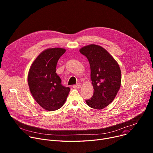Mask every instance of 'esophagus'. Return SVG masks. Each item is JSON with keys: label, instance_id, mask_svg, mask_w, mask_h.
Instances as JSON below:
<instances>
[{"label": "esophagus", "instance_id": "1", "mask_svg": "<svg viewBox=\"0 0 153 153\" xmlns=\"http://www.w3.org/2000/svg\"><path fill=\"white\" fill-rule=\"evenodd\" d=\"M73 88H74V89H79V88H81V85H73Z\"/></svg>", "mask_w": 153, "mask_h": 153}]
</instances>
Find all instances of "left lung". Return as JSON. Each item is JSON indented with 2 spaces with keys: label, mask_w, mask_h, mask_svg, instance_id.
Segmentation results:
<instances>
[{
  "label": "left lung",
  "mask_w": 153,
  "mask_h": 153,
  "mask_svg": "<svg viewBox=\"0 0 153 153\" xmlns=\"http://www.w3.org/2000/svg\"><path fill=\"white\" fill-rule=\"evenodd\" d=\"M80 53L88 59L93 86V97L86 104L96 110H102L115 99L121 85V71L113 57L104 48L91 44L82 47Z\"/></svg>",
  "instance_id": "8db88e82"
}]
</instances>
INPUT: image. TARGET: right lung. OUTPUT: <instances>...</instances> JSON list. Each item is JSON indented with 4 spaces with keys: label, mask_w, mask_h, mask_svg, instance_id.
<instances>
[{
    "label": "right lung",
    "mask_w": 153,
    "mask_h": 153,
    "mask_svg": "<svg viewBox=\"0 0 153 153\" xmlns=\"http://www.w3.org/2000/svg\"><path fill=\"white\" fill-rule=\"evenodd\" d=\"M65 51L62 48L45 50L33 61L28 71L30 93L36 102L47 111L60 108L70 91L68 87L61 85V79L56 73L58 60Z\"/></svg>",
    "instance_id": "add662e5"
}]
</instances>
